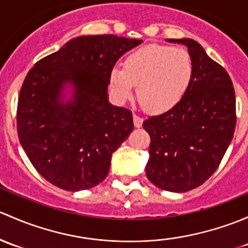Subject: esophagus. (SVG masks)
<instances>
[{
    "label": "esophagus",
    "instance_id": "1",
    "mask_svg": "<svg viewBox=\"0 0 248 248\" xmlns=\"http://www.w3.org/2000/svg\"><path fill=\"white\" fill-rule=\"evenodd\" d=\"M143 123V118L140 117L139 114H134V124L136 127H141Z\"/></svg>",
    "mask_w": 248,
    "mask_h": 248
}]
</instances>
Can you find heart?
I'll return each instance as SVG.
<instances>
[{
    "label": "heart",
    "mask_w": 248,
    "mask_h": 248,
    "mask_svg": "<svg viewBox=\"0 0 248 248\" xmlns=\"http://www.w3.org/2000/svg\"><path fill=\"white\" fill-rule=\"evenodd\" d=\"M193 71V61L187 50L150 44L130 53L124 68H112L109 83L114 96L121 101L129 99L137 85V96L145 108L165 112L185 95Z\"/></svg>",
    "instance_id": "obj_1"
}]
</instances>
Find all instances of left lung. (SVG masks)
Returning a JSON list of instances; mask_svg holds the SVG:
<instances>
[{
  "label": "left lung",
  "instance_id": "left-lung-1",
  "mask_svg": "<svg viewBox=\"0 0 248 248\" xmlns=\"http://www.w3.org/2000/svg\"><path fill=\"white\" fill-rule=\"evenodd\" d=\"M167 42L187 47L195 71L177 105L143 122L150 136L145 174L159 188L186 192L213 175L233 140L235 92L228 73L200 43L190 38Z\"/></svg>",
  "mask_w": 248,
  "mask_h": 248
}]
</instances>
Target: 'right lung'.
<instances>
[{
    "label": "right lung",
    "mask_w": 248,
    "mask_h": 248,
    "mask_svg": "<svg viewBox=\"0 0 248 248\" xmlns=\"http://www.w3.org/2000/svg\"><path fill=\"white\" fill-rule=\"evenodd\" d=\"M141 43L81 35L27 74L17 101V136L35 170L57 187L87 190L108 174L112 154L134 129L131 111L109 104V73Z\"/></svg>",
    "instance_id": "add662e5"
}]
</instances>
